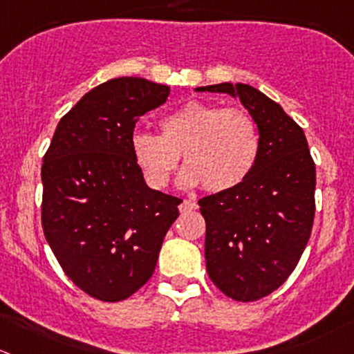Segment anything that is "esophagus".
<instances>
[{
    "label": "esophagus",
    "mask_w": 354,
    "mask_h": 354,
    "mask_svg": "<svg viewBox=\"0 0 354 354\" xmlns=\"http://www.w3.org/2000/svg\"><path fill=\"white\" fill-rule=\"evenodd\" d=\"M196 208H198L196 201H193V200H183V203L179 205L180 212H193V210H196Z\"/></svg>",
    "instance_id": "obj_1"
}]
</instances>
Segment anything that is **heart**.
I'll list each match as a JSON object with an SVG mask.
<instances>
[{"instance_id":"1","label":"heart","mask_w":354,"mask_h":354,"mask_svg":"<svg viewBox=\"0 0 354 354\" xmlns=\"http://www.w3.org/2000/svg\"><path fill=\"white\" fill-rule=\"evenodd\" d=\"M161 136L136 132L133 160L156 189L167 186L183 154L180 183L210 193L234 189L248 179L261 154V133L252 114L241 107L189 100L161 118Z\"/></svg>"}]
</instances>
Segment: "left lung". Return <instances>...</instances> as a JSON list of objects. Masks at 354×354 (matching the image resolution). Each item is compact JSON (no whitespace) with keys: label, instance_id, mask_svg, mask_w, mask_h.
Here are the masks:
<instances>
[{"label":"left lung","instance_id":"left-lung-1","mask_svg":"<svg viewBox=\"0 0 354 354\" xmlns=\"http://www.w3.org/2000/svg\"><path fill=\"white\" fill-rule=\"evenodd\" d=\"M196 92L238 97L261 133V154L248 179L198 201L207 222L210 280L234 301H259L285 283L311 236L315 161L301 127L254 86L218 83Z\"/></svg>","mask_w":354,"mask_h":354}]
</instances>
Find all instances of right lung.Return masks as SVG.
I'll return each instance as SVG.
<instances>
[{"label":"right lung","mask_w":354,"mask_h":354,"mask_svg":"<svg viewBox=\"0 0 354 354\" xmlns=\"http://www.w3.org/2000/svg\"><path fill=\"white\" fill-rule=\"evenodd\" d=\"M168 95L144 78L109 80L64 114L43 158V233L69 280L99 301L149 280L179 217V198L147 187L130 146L139 118Z\"/></svg>","instance_id":"1"}]
</instances>
